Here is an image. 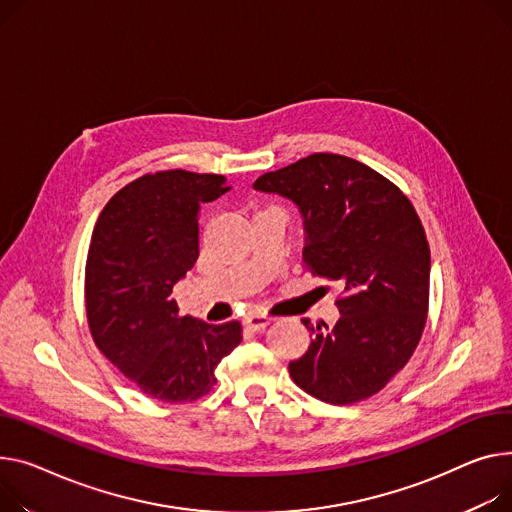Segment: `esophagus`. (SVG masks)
<instances>
[{
    "mask_svg": "<svg viewBox=\"0 0 512 512\" xmlns=\"http://www.w3.org/2000/svg\"><path fill=\"white\" fill-rule=\"evenodd\" d=\"M243 323H245V327L251 329V331H263V329L271 323V319L265 317V315H247Z\"/></svg>",
    "mask_w": 512,
    "mask_h": 512,
    "instance_id": "34e87169",
    "label": "esophagus"
}]
</instances>
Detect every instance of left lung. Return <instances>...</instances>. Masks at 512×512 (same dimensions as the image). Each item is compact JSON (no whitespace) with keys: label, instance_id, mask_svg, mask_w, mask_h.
Returning <instances> with one entry per match:
<instances>
[{"label":"left lung","instance_id":"8db88e82","mask_svg":"<svg viewBox=\"0 0 512 512\" xmlns=\"http://www.w3.org/2000/svg\"><path fill=\"white\" fill-rule=\"evenodd\" d=\"M253 187L294 203L304 265L344 288L333 327L302 319L313 339L290 362L292 381L333 405L379 393L426 325L430 247L412 201L370 166L325 152L265 173Z\"/></svg>","mask_w":512,"mask_h":512}]
</instances>
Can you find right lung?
<instances>
[{"instance_id":"add662e5","label":"right lung","mask_w":512,"mask_h":512,"mask_svg":"<svg viewBox=\"0 0 512 512\" xmlns=\"http://www.w3.org/2000/svg\"><path fill=\"white\" fill-rule=\"evenodd\" d=\"M226 177L189 170L144 175L100 212L86 259V315L94 344L148 397L208 395L216 366L241 344V323L181 317L173 288L199 257V210Z\"/></svg>"}]
</instances>
